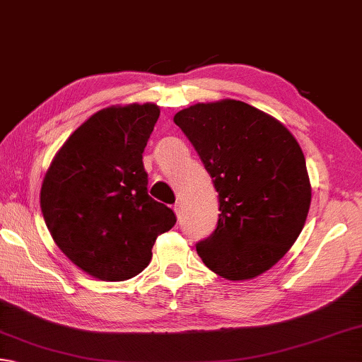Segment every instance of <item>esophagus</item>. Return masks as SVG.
I'll return each mask as SVG.
<instances>
[{
	"label": "esophagus",
	"instance_id": "obj_1",
	"mask_svg": "<svg viewBox=\"0 0 362 362\" xmlns=\"http://www.w3.org/2000/svg\"><path fill=\"white\" fill-rule=\"evenodd\" d=\"M173 209H175L176 216H178V219H181V214H182V204H181L180 202H176V203L173 204Z\"/></svg>",
	"mask_w": 362,
	"mask_h": 362
}]
</instances>
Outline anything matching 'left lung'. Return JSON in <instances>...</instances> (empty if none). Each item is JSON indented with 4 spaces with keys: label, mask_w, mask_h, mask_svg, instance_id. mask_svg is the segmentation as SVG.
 <instances>
[{
    "label": "left lung",
    "mask_w": 362,
    "mask_h": 362,
    "mask_svg": "<svg viewBox=\"0 0 362 362\" xmlns=\"http://www.w3.org/2000/svg\"><path fill=\"white\" fill-rule=\"evenodd\" d=\"M173 121L219 192V221L197 243L200 258L228 281L260 276L287 254L309 213L301 146L277 119L241 100L195 104Z\"/></svg>",
    "instance_id": "obj_1"
}]
</instances>
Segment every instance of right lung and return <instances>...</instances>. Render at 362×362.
Returning a JSON list of instances; mask_svg holds the SVG:
<instances>
[{"instance_id": "1", "label": "right lung", "mask_w": 362, "mask_h": 362, "mask_svg": "<svg viewBox=\"0 0 362 362\" xmlns=\"http://www.w3.org/2000/svg\"><path fill=\"white\" fill-rule=\"evenodd\" d=\"M154 104L110 107L85 121L54 156L40 208L58 247L100 281H127L151 262L158 236L176 223L148 195L143 151L159 118Z\"/></svg>"}]
</instances>
